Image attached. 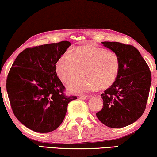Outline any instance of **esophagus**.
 <instances>
[{"instance_id":"esophagus-1","label":"esophagus","mask_w":157,"mask_h":157,"mask_svg":"<svg viewBox=\"0 0 157 157\" xmlns=\"http://www.w3.org/2000/svg\"><path fill=\"white\" fill-rule=\"evenodd\" d=\"M89 97H90L89 95H79V98H81V99H82V100H87V99H89Z\"/></svg>"}]
</instances>
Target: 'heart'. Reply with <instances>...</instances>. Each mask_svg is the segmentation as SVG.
I'll use <instances>...</instances> for the list:
<instances>
[{"label": "heart", "mask_w": 157, "mask_h": 157, "mask_svg": "<svg viewBox=\"0 0 157 157\" xmlns=\"http://www.w3.org/2000/svg\"><path fill=\"white\" fill-rule=\"evenodd\" d=\"M56 71L63 83H71L69 87L73 93H84L99 89L108 88L118 76L120 59L115 52L93 44H87L67 50L57 59Z\"/></svg>", "instance_id": "obj_1"}]
</instances>
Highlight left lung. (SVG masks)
<instances>
[{
  "label": "left lung",
  "mask_w": 157,
  "mask_h": 157,
  "mask_svg": "<svg viewBox=\"0 0 157 157\" xmlns=\"http://www.w3.org/2000/svg\"><path fill=\"white\" fill-rule=\"evenodd\" d=\"M120 59V70L112 85L101 96L103 107L96 113L101 123L111 128L132 124L143 115L152 76L150 68L134 46L119 42H102Z\"/></svg>",
  "instance_id": "8db88e82"
}]
</instances>
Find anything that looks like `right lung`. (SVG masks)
<instances>
[{
  "mask_svg": "<svg viewBox=\"0 0 157 157\" xmlns=\"http://www.w3.org/2000/svg\"><path fill=\"white\" fill-rule=\"evenodd\" d=\"M71 43L63 41L23 50L13 63L6 82L10 105L21 123L34 132L48 133L59 127L68 103L57 77L56 62Z\"/></svg>",
  "mask_w": 157,
  "mask_h": 157,
  "instance_id": "add662e5",
  "label": "right lung"
}]
</instances>
